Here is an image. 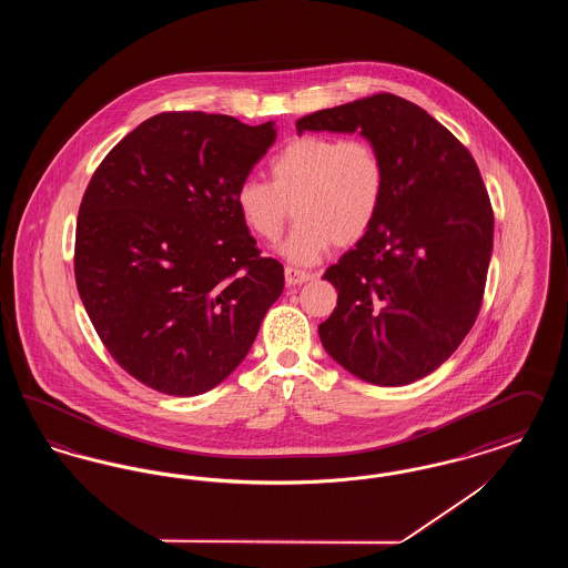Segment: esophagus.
I'll list each match as a JSON object with an SVG mask.
<instances>
[{"instance_id": "esophagus-1", "label": "esophagus", "mask_w": 568, "mask_h": 568, "mask_svg": "<svg viewBox=\"0 0 568 568\" xmlns=\"http://www.w3.org/2000/svg\"><path fill=\"white\" fill-rule=\"evenodd\" d=\"M311 278H313V274H308V272L297 271V268H292V266L285 268V283H287L290 287L304 285V283H308Z\"/></svg>"}]
</instances>
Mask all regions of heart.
Instances as JSON below:
<instances>
[{
  "instance_id": "obj_1",
  "label": "heart",
  "mask_w": 568,
  "mask_h": 568,
  "mask_svg": "<svg viewBox=\"0 0 568 568\" xmlns=\"http://www.w3.org/2000/svg\"><path fill=\"white\" fill-rule=\"evenodd\" d=\"M271 183L244 179L234 202L244 225L264 243L283 234L292 209L296 230L278 246L297 266L320 262L332 244L362 241L385 197V163L364 138L300 135L271 162Z\"/></svg>"
}]
</instances>
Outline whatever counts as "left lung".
<instances>
[{
	"mask_svg": "<svg viewBox=\"0 0 568 568\" xmlns=\"http://www.w3.org/2000/svg\"><path fill=\"white\" fill-rule=\"evenodd\" d=\"M302 132H359L385 163L368 234L325 271L338 302L320 325L325 352L383 387L434 373L475 324L494 213L473 155L424 109L377 93L296 121Z\"/></svg>",
	"mask_w": 568,
	"mask_h": 568,
	"instance_id": "obj_1",
	"label": "left lung"
}]
</instances>
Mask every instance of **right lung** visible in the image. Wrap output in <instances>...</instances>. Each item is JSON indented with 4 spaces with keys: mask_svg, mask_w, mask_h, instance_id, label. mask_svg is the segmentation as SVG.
<instances>
[{
    "mask_svg": "<svg viewBox=\"0 0 568 568\" xmlns=\"http://www.w3.org/2000/svg\"><path fill=\"white\" fill-rule=\"evenodd\" d=\"M276 138L274 123L162 112L93 172L77 221L84 311L116 364L168 396L230 377L283 292L234 193Z\"/></svg>",
    "mask_w": 568,
    "mask_h": 568,
    "instance_id": "add662e5",
    "label": "right lung"
}]
</instances>
